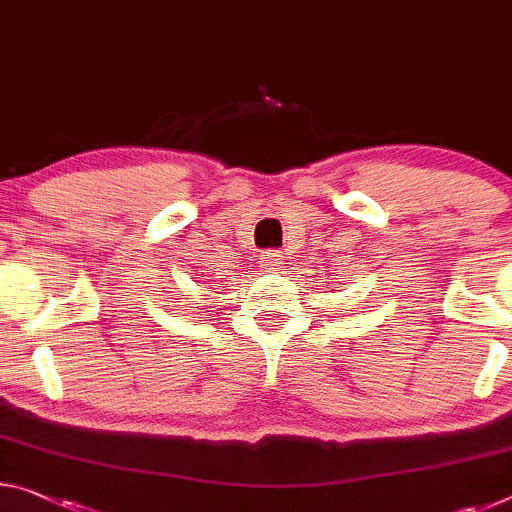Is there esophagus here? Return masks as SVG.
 I'll use <instances>...</instances> for the list:
<instances>
[{"mask_svg": "<svg viewBox=\"0 0 512 512\" xmlns=\"http://www.w3.org/2000/svg\"><path fill=\"white\" fill-rule=\"evenodd\" d=\"M262 271H280L282 264H287V255L282 250H266L262 253Z\"/></svg>", "mask_w": 512, "mask_h": 512, "instance_id": "34e87169", "label": "esophagus"}]
</instances>
